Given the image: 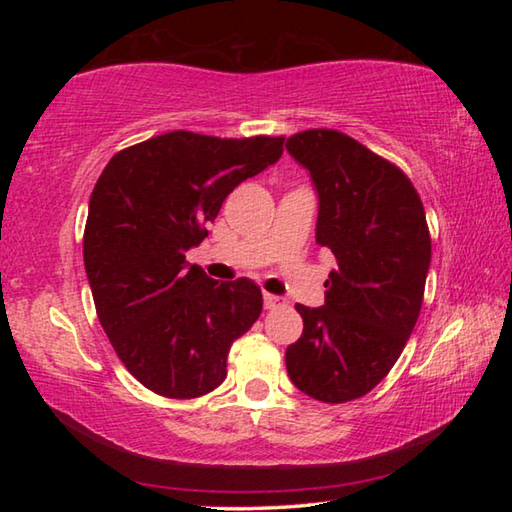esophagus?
<instances>
[{"mask_svg": "<svg viewBox=\"0 0 512 512\" xmlns=\"http://www.w3.org/2000/svg\"><path fill=\"white\" fill-rule=\"evenodd\" d=\"M282 298L280 296H273V293H264V307L266 309H275L277 305H280Z\"/></svg>", "mask_w": 512, "mask_h": 512, "instance_id": "esophagus-1", "label": "esophagus"}]
</instances>
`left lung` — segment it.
Listing matches in <instances>:
<instances>
[{
  "label": "left lung",
  "instance_id": "8db88e82",
  "mask_svg": "<svg viewBox=\"0 0 512 512\" xmlns=\"http://www.w3.org/2000/svg\"><path fill=\"white\" fill-rule=\"evenodd\" d=\"M287 151L316 189V244L339 264L323 307L296 305L305 329L287 372L314 400L350 402L388 375L420 316L427 216L411 180L348 135L316 128L289 137Z\"/></svg>",
  "mask_w": 512,
  "mask_h": 512
}]
</instances>
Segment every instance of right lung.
Segmentation results:
<instances>
[{
    "instance_id": "obj_1",
    "label": "right lung",
    "mask_w": 512,
    "mask_h": 512,
    "mask_svg": "<svg viewBox=\"0 0 512 512\" xmlns=\"http://www.w3.org/2000/svg\"><path fill=\"white\" fill-rule=\"evenodd\" d=\"M282 142L164 133L119 151L94 185L85 273L103 332L149 391L173 400L214 391L230 345L262 314L253 280L216 282L185 253L210 235L232 189L280 160Z\"/></svg>"
}]
</instances>
